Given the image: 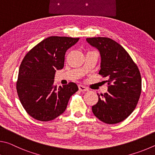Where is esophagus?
<instances>
[{
	"mask_svg": "<svg viewBox=\"0 0 155 155\" xmlns=\"http://www.w3.org/2000/svg\"><path fill=\"white\" fill-rule=\"evenodd\" d=\"M78 88H79V90L80 91H88V88L87 87H86L85 86L82 85V84H80L78 86Z\"/></svg>",
	"mask_w": 155,
	"mask_h": 155,
	"instance_id": "1",
	"label": "esophagus"
}]
</instances>
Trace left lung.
<instances>
[{"label": "left lung", "mask_w": 155, "mask_h": 155, "mask_svg": "<svg viewBox=\"0 0 155 155\" xmlns=\"http://www.w3.org/2000/svg\"><path fill=\"white\" fill-rule=\"evenodd\" d=\"M99 50L101 69L99 74L107 77V93L99 94V101L92 107L94 115L107 124L123 121L134 112L142 91V78L136 64L124 48L107 37L86 39Z\"/></svg>", "instance_id": "8db88e82"}]
</instances>
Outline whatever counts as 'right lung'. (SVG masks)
Masks as SVG:
<instances>
[{"label":"right lung","instance_id":"add662e5","mask_svg":"<svg viewBox=\"0 0 155 155\" xmlns=\"http://www.w3.org/2000/svg\"><path fill=\"white\" fill-rule=\"evenodd\" d=\"M79 39L49 37L21 61L16 88L21 105L31 117L40 121L54 120L64 112L71 96L78 91L75 83L57 88L54 82L56 70L64 67L67 50Z\"/></svg>","mask_w":155,"mask_h":155}]
</instances>
